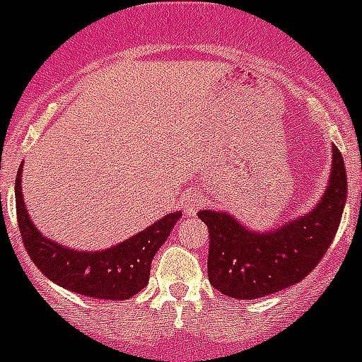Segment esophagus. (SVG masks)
I'll return each mask as SVG.
<instances>
[{
    "label": "esophagus",
    "mask_w": 362,
    "mask_h": 362,
    "mask_svg": "<svg viewBox=\"0 0 362 362\" xmlns=\"http://www.w3.org/2000/svg\"><path fill=\"white\" fill-rule=\"evenodd\" d=\"M201 197H197L195 193L184 197V211H186L187 216H195L199 208H201Z\"/></svg>",
    "instance_id": "esophagus-1"
}]
</instances>
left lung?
I'll list each match as a JSON object with an SVG mask.
<instances>
[{"label":"left lung","mask_w":362,"mask_h":362,"mask_svg":"<svg viewBox=\"0 0 362 362\" xmlns=\"http://www.w3.org/2000/svg\"><path fill=\"white\" fill-rule=\"evenodd\" d=\"M348 178L342 154L333 146L327 191L310 214L272 232H251L228 214L201 210L210 230L208 279L234 299H257L303 281L324 258L342 219Z\"/></svg>","instance_id":"1"}]
</instances>
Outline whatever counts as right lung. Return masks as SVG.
<instances>
[{"label":"right lung","instance_id":"obj_1","mask_svg":"<svg viewBox=\"0 0 362 362\" xmlns=\"http://www.w3.org/2000/svg\"><path fill=\"white\" fill-rule=\"evenodd\" d=\"M22 165L14 182L16 217L22 242L35 266L55 284L87 298L115 301L141 292L148 284L152 258L180 219V211L169 214L130 240L105 251H74L49 242L31 223L22 199Z\"/></svg>","mask_w":362,"mask_h":362}]
</instances>
